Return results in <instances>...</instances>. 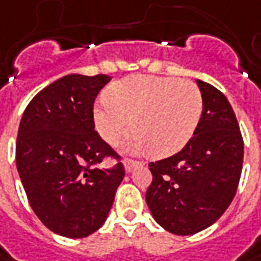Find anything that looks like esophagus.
I'll use <instances>...</instances> for the list:
<instances>
[{
    "label": "esophagus",
    "mask_w": 261,
    "mask_h": 261,
    "mask_svg": "<svg viewBox=\"0 0 261 261\" xmlns=\"http://www.w3.org/2000/svg\"><path fill=\"white\" fill-rule=\"evenodd\" d=\"M139 165L140 163L139 162H136V160H130V159H125V160H124V169H125V172H127V173L133 172V170L139 166Z\"/></svg>",
    "instance_id": "obj_1"
}]
</instances>
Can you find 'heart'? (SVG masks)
Returning a JSON list of instances; mask_svg holds the SVG:
<instances>
[{"label":"heart","mask_w":261,"mask_h":261,"mask_svg":"<svg viewBox=\"0 0 261 261\" xmlns=\"http://www.w3.org/2000/svg\"><path fill=\"white\" fill-rule=\"evenodd\" d=\"M94 107V124L101 139L117 144L136 131L128 151L172 156L189 143L202 114V95L191 81L136 75L117 81Z\"/></svg>","instance_id":"1"}]
</instances>
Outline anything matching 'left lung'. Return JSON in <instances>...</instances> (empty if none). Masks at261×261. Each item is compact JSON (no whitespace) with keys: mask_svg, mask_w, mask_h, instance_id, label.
<instances>
[{"mask_svg":"<svg viewBox=\"0 0 261 261\" xmlns=\"http://www.w3.org/2000/svg\"><path fill=\"white\" fill-rule=\"evenodd\" d=\"M202 114L193 137L179 153L148 163L153 175L146 202L159 225L177 236L208 228L237 192L244 143L225 95L196 79Z\"/></svg>","mask_w":261,"mask_h":261,"instance_id":"8db88e82","label":"left lung"}]
</instances>
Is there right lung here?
I'll return each mask as SVG.
<instances>
[{"label":"right lung","instance_id":"obj_1","mask_svg":"<svg viewBox=\"0 0 261 261\" xmlns=\"http://www.w3.org/2000/svg\"><path fill=\"white\" fill-rule=\"evenodd\" d=\"M108 75H68L27 105L15 144L17 170L39 220L55 234L84 238L102 225L124 166L95 165L120 156L95 131L94 102Z\"/></svg>","mask_w":261,"mask_h":261}]
</instances>
